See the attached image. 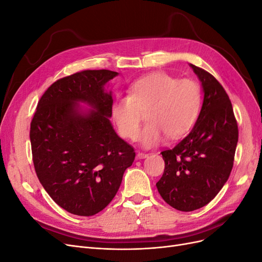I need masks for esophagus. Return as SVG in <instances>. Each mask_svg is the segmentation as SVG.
Returning a JSON list of instances; mask_svg holds the SVG:
<instances>
[{
    "mask_svg": "<svg viewBox=\"0 0 262 262\" xmlns=\"http://www.w3.org/2000/svg\"><path fill=\"white\" fill-rule=\"evenodd\" d=\"M148 156V154H146V153H141V152H139L138 154H137V158L138 160H141V158H146Z\"/></svg>",
    "mask_w": 262,
    "mask_h": 262,
    "instance_id": "obj_1",
    "label": "esophagus"
}]
</instances>
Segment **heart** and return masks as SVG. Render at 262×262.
<instances>
[{
  "mask_svg": "<svg viewBox=\"0 0 262 262\" xmlns=\"http://www.w3.org/2000/svg\"><path fill=\"white\" fill-rule=\"evenodd\" d=\"M201 108V89L195 81L178 80L165 72H155L132 83L128 97L117 98L112 117L119 134L136 140L146 112V124L139 140L144 147H154L168 136L176 140L193 126Z\"/></svg>",
  "mask_w": 262,
  "mask_h": 262,
  "instance_id": "b5f03b06",
  "label": "heart"
}]
</instances>
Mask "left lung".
Masks as SVG:
<instances>
[{
  "mask_svg": "<svg viewBox=\"0 0 262 262\" xmlns=\"http://www.w3.org/2000/svg\"><path fill=\"white\" fill-rule=\"evenodd\" d=\"M190 67L204 93L201 112L191 132L162 152L165 169L156 184L166 203L185 212L204 207L223 188L238 142L233 106L223 86L207 71Z\"/></svg>",
  "mask_w": 262,
  "mask_h": 262,
  "instance_id": "1",
  "label": "left lung"
}]
</instances>
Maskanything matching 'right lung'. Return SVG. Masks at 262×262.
<instances>
[{
  "instance_id": "right-lung-1",
  "label": "right lung",
  "mask_w": 262,
  "mask_h": 262,
  "mask_svg": "<svg viewBox=\"0 0 262 262\" xmlns=\"http://www.w3.org/2000/svg\"><path fill=\"white\" fill-rule=\"evenodd\" d=\"M117 75L86 70L60 78L41 96L30 123L37 177L52 200L75 215L104 210L136 157L109 119L114 100L105 85Z\"/></svg>"
}]
</instances>
